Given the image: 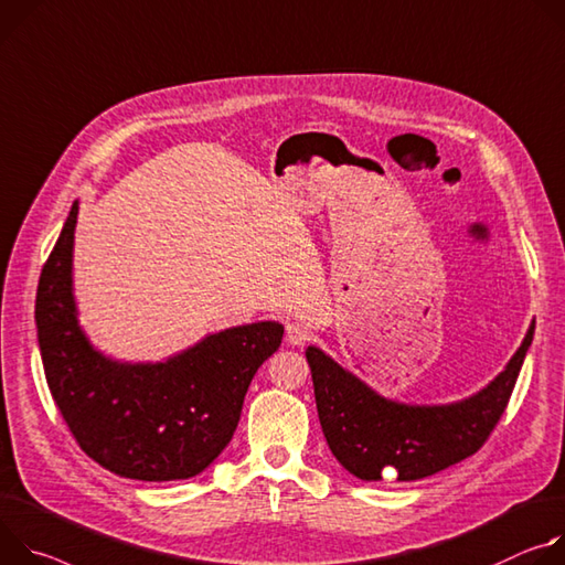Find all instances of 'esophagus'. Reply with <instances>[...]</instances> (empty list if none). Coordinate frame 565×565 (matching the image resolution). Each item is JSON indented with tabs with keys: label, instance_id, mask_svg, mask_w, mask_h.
<instances>
[{
	"label": "esophagus",
	"instance_id": "1",
	"mask_svg": "<svg viewBox=\"0 0 565 565\" xmlns=\"http://www.w3.org/2000/svg\"><path fill=\"white\" fill-rule=\"evenodd\" d=\"M287 341L291 345H302L309 341V332L307 328H302L300 323H287Z\"/></svg>",
	"mask_w": 565,
	"mask_h": 565
}]
</instances>
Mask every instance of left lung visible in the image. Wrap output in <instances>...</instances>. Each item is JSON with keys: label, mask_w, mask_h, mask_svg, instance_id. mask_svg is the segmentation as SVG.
<instances>
[{"label": "left lung", "mask_w": 565, "mask_h": 565, "mask_svg": "<svg viewBox=\"0 0 565 565\" xmlns=\"http://www.w3.org/2000/svg\"><path fill=\"white\" fill-rule=\"evenodd\" d=\"M534 321L503 372L451 404H404L372 391L321 348L305 350L321 428L334 458L361 480H419L473 456L512 397Z\"/></svg>", "instance_id": "1"}]
</instances>
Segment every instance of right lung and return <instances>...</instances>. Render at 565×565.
<instances>
[{
    "instance_id": "obj_1",
    "label": "right lung",
    "mask_w": 565,
    "mask_h": 565,
    "mask_svg": "<svg viewBox=\"0 0 565 565\" xmlns=\"http://www.w3.org/2000/svg\"><path fill=\"white\" fill-rule=\"evenodd\" d=\"M76 222L78 202L35 296L49 391L81 449L100 467L146 482L193 478L231 443L248 384L280 348L285 328L276 321L228 328L157 363L103 354L78 323Z\"/></svg>"
}]
</instances>
